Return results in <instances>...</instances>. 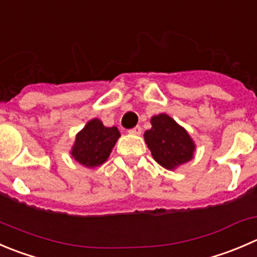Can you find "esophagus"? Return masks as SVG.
<instances>
[{"instance_id": "34e87169", "label": "esophagus", "mask_w": 257, "mask_h": 257, "mask_svg": "<svg viewBox=\"0 0 257 257\" xmlns=\"http://www.w3.org/2000/svg\"><path fill=\"white\" fill-rule=\"evenodd\" d=\"M129 134H133V136H141L142 128H141V126H136V128H133V129H131V131H129Z\"/></svg>"}]
</instances>
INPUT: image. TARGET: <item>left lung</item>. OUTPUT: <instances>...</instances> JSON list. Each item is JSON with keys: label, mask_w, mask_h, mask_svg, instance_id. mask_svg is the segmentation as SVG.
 <instances>
[{"label": "left lung", "mask_w": 257, "mask_h": 257, "mask_svg": "<svg viewBox=\"0 0 257 257\" xmlns=\"http://www.w3.org/2000/svg\"><path fill=\"white\" fill-rule=\"evenodd\" d=\"M151 124L152 128L144 133V141L157 163L174 171L193 158L195 141L173 118L162 113L152 116Z\"/></svg>", "instance_id": "8db88e82"}]
</instances>
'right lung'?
Returning a JSON list of instances; mask_svg holds the SVG:
<instances>
[{
    "instance_id": "add662e5",
    "label": "right lung",
    "mask_w": 257,
    "mask_h": 257,
    "mask_svg": "<svg viewBox=\"0 0 257 257\" xmlns=\"http://www.w3.org/2000/svg\"><path fill=\"white\" fill-rule=\"evenodd\" d=\"M119 138L116 126H105L100 119L94 118L75 136L70 154L81 166L95 168L108 161Z\"/></svg>"
}]
</instances>
